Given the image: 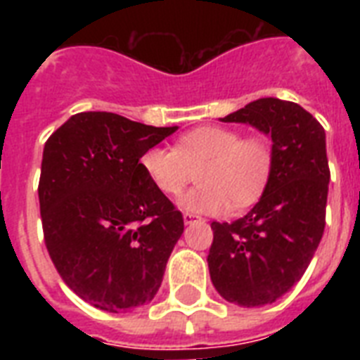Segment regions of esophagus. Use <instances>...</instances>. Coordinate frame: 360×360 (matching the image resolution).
<instances>
[{
  "label": "esophagus",
  "mask_w": 360,
  "mask_h": 360,
  "mask_svg": "<svg viewBox=\"0 0 360 360\" xmlns=\"http://www.w3.org/2000/svg\"><path fill=\"white\" fill-rule=\"evenodd\" d=\"M183 220H185V224H192V222L202 220V217H198V214H194V213H185L183 214Z\"/></svg>",
  "instance_id": "1"
}]
</instances>
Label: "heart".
Wrapping results in <instances>:
<instances>
[{
  "label": "heart",
  "mask_w": 360,
  "mask_h": 360,
  "mask_svg": "<svg viewBox=\"0 0 360 360\" xmlns=\"http://www.w3.org/2000/svg\"><path fill=\"white\" fill-rule=\"evenodd\" d=\"M153 186L179 196L198 170L200 186L186 192L181 205L192 213L226 214L243 211L263 196L274 168L273 143L263 136H245L226 127H200L175 147H149L140 158Z\"/></svg>",
  "instance_id": "heart-1"
}]
</instances>
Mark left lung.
I'll list each match as a JSON object with an SVG mask.
<instances>
[{"label":"left lung","mask_w":360,"mask_h":360,"mask_svg":"<svg viewBox=\"0 0 360 360\" xmlns=\"http://www.w3.org/2000/svg\"><path fill=\"white\" fill-rule=\"evenodd\" d=\"M271 134L274 168L259 202L236 222H213L209 273L226 301L252 308L288 293L318 250L330 169L325 130L299 104L257 98L222 117Z\"/></svg>","instance_id":"1"}]
</instances>
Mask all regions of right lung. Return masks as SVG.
<instances>
[{"label":"right lung","instance_id":"right-lung-1","mask_svg":"<svg viewBox=\"0 0 360 360\" xmlns=\"http://www.w3.org/2000/svg\"><path fill=\"white\" fill-rule=\"evenodd\" d=\"M175 130L82 112L44 143V245L65 284L98 310L123 312L151 301L185 230L179 209L140 164L149 147Z\"/></svg>","mask_w":360,"mask_h":360}]
</instances>
